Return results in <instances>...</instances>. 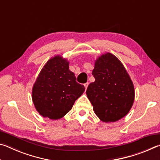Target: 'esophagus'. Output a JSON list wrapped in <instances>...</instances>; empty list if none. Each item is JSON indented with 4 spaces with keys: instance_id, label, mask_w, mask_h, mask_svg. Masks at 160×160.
<instances>
[{
    "instance_id": "esophagus-1",
    "label": "esophagus",
    "mask_w": 160,
    "mask_h": 160,
    "mask_svg": "<svg viewBox=\"0 0 160 160\" xmlns=\"http://www.w3.org/2000/svg\"><path fill=\"white\" fill-rule=\"evenodd\" d=\"M88 85H89V82H86V83L84 84V86H85V90H87V88H88Z\"/></svg>"
}]
</instances>
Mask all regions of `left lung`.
Listing matches in <instances>:
<instances>
[{
	"instance_id": "left-lung-1",
	"label": "left lung",
	"mask_w": 160,
	"mask_h": 160,
	"mask_svg": "<svg viewBox=\"0 0 160 160\" xmlns=\"http://www.w3.org/2000/svg\"><path fill=\"white\" fill-rule=\"evenodd\" d=\"M95 78L86 94L95 114L104 122L124 117L133 104L134 87L129 75L114 55L107 53L97 59L92 70Z\"/></svg>"
}]
</instances>
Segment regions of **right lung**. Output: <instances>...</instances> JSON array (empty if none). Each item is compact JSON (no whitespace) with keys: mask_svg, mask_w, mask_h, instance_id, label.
Returning a JSON list of instances; mask_svg holds the SVG:
<instances>
[{"mask_svg":"<svg viewBox=\"0 0 160 160\" xmlns=\"http://www.w3.org/2000/svg\"><path fill=\"white\" fill-rule=\"evenodd\" d=\"M85 92V87L76 82L69 63L61 56L47 61L32 89L35 108L44 117L56 120L63 117Z\"/></svg>","mask_w":160,"mask_h":160,"instance_id":"right-lung-1","label":"right lung"}]
</instances>
